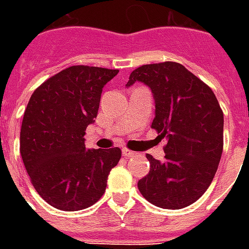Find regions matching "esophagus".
Returning <instances> with one entry per match:
<instances>
[{"mask_svg": "<svg viewBox=\"0 0 249 249\" xmlns=\"http://www.w3.org/2000/svg\"><path fill=\"white\" fill-rule=\"evenodd\" d=\"M123 156H124V157H133V156H135V152L129 151V149H126V148H123Z\"/></svg>", "mask_w": 249, "mask_h": 249, "instance_id": "34e87169", "label": "esophagus"}]
</instances>
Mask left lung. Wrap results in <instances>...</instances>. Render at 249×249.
I'll return each mask as SVG.
<instances>
[{
  "label": "left lung",
  "mask_w": 249,
  "mask_h": 249,
  "mask_svg": "<svg viewBox=\"0 0 249 249\" xmlns=\"http://www.w3.org/2000/svg\"><path fill=\"white\" fill-rule=\"evenodd\" d=\"M142 82L155 98L152 128L167 139L165 159L146 155L151 169L139 180L156 207L181 209L208 189L223 153L224 116L212 89L178 62L148 64L130 73L126 88Z\"/></svg>",
  "instance_id": "1"
}]
</instances>
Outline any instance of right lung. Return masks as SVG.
<instances>
[{
    "mask_svg": "<svg viewBox=\"0 0 249 249\" xmlns=\"http://www.w3.org/2000/svg\"><path fill=\"white\" fill-rule=\"evenodd\" d=\"M117 69L74 65L37 88L25 109L19 152L37 193L61 211L98 201L120 148L87 149L85 130L97 117L103 88Z\"/></svg>",
    "mask_w": 249,
    "mask_h": 249,
    "instance_id": "right-lung-1",
    "label": "right lung"
}]
</instances>
